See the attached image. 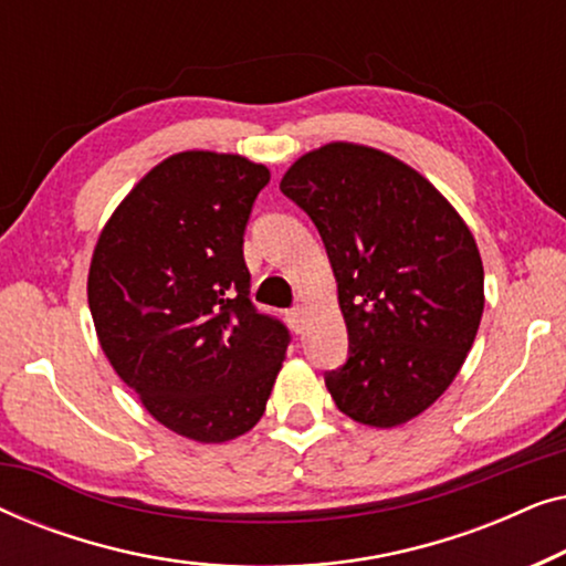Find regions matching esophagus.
<instances>
[{
  "label": "esophagus",
  "mask_w": 566,
  "mask_h": 566,
  "mask_svg": "<svg viewBox=\"0 0 566 566\" xmlns=\"http://www.w3.org/2000/svg\"><path fill=\"white\" fill-rule=\"evenodd\" d=\"M289 322H291V327H293V332H304V324H306V308L304 306H293L291 312H289Z\"/></svg>",
  "instance_id": "obj_1"
}]
</instances>
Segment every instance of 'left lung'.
Here are the masks:
<instances>
[{
  "mask_svg": "<svg viewBox=\"0 0 566 566\" xmlns=\"http://www.w3.org/2000/svg\"><path fill=\"white\" fill-rule=\"evenodd\" d=\"M319 231L347 324V360L324 374L339 412L394 428L443 394L484 312L476 242L451 203L405 161L327 144L281 180Z\"/></svg>",
  "mask_w": 566,
  "mask_h": 566,
  "instance_id": "obj_1",
  "label": "left lung"
}]
</instances>
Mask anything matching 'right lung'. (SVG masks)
<instances>
[{"mask_svg":"<svg viewBox=\"0 0 566 566\" xmlns=\"http://www.w3.org/2000/svg\"><path fill=\"white\" fill-rule=\"evenodd\" d=\"M262 165L182 151L154 167L107 221L87 298L99 345L130 391L200 443L252 430L291 332L250 298L244 231Z\"/></svg>","mask_w":566,"mask_h":566,"instance_id":"right-lung-1","label":"right lung"}]
</instances>
